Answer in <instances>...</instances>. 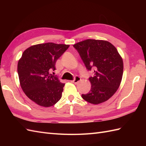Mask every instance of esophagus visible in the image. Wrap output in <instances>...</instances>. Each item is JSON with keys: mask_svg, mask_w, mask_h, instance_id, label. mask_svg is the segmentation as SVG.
<instances>
[{"mask_svg": "<svg viewBox=\"0 0 146 146\" xmlns=\"http://www.w3.org/2000/svg\"><path fill=\"white\" fill-rule=\"evenodd\" d=\"M80 80H81V78H80L79 76H76L75 78L73 80H71V83H75V84H76V83H77L78 82H80Z\"/></svg>", "mask_w": 146, "mask_h": 146, "instance_id": "1", "label": "esophagus"}]
</instances>
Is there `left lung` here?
I'll use <instances>...</instances> for the list:
<instances>
[{
	"mask_svg": "<svg viewBox=\"0 0 146 146\" xmlns=\"http://www.w3.org/2000/svg\"><path fill=\"white\" fill-rule=\"evenodd\" d=\"M86 69H94V76L88 78L90 91L82 97L92 104L108 100L119 88L122 81L123 64L117 49L104 40L86 39L73 45Z\"/></svg>",
	"mask_w": 146,
	"mask_h": 146,
	"instance_id": "1",
	"label": "left lung"
}]
</instances>
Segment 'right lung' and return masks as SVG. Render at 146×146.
<instances>
[{
    "mask_svg": "<svg viewBox=\"0 0 146 146\" xmlns=\"http://www.w3.org/2000/svg\"><path fill=\"white\" fill-rule=\"evenodd\" d=\"M70 45L46 42L33 45L23 52L17 72L24 94L40 106L49 107L60 100L64 83L50 74L58 59Z\"/></svg>",
    "mask_w": 146,
    "mask_h": 146,
    "instance_id": "obj_1",
    "label": "right lung"
}]
</instances>
